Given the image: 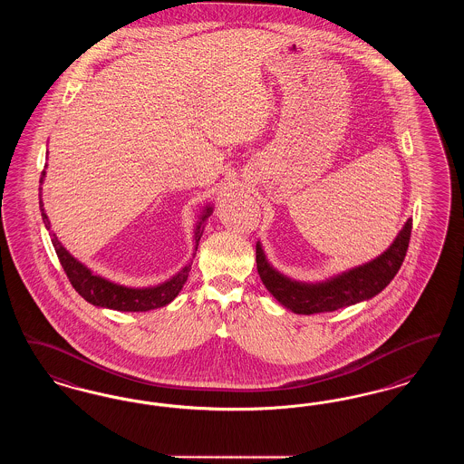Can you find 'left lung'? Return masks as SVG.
Here are the masks:
<instances>
[{
    "label": "left lung",
    "mask_w": 464,
    "mask_h": 464,
    "mask_svg": "<svg viewBox=\"0 0 464 464\" xmlns=\"http://www.w3.org/2000/svg\"><path fill=\"white\" fill-rule=\"evenodd\" d=\"M411 227L412 219H408L389 248L378 257L314 283L283 275L269 262L262 243L257 241V271L269 294L288 311L304 315L334 313L336 309L370 300L387 288L406 257Z\"/></svg>",
    "instance_id": "obj_1"
}]
</instances>
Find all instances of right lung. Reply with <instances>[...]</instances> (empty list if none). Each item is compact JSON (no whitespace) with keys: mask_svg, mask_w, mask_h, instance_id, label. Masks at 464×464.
I'll use <instances>...</instances> for the list:
<instances>
[{"mask_svg":"<svg viewBox=\"0 0 464 464\" xmlns=\"http://www.w3.org/2000/svg\"><path fill=\"white\" fill-rule=\"evenodd\" d=\"M44 178H46V170H43V174H41V179H39L41 186L44 183ZM41 193H43V188H39V195ZM39 208H41L44 227L50 231L56 256L60 259L63 271L67 273V278L72 283L75 292L96 307L121 311V313H147L153 309H160V307H166L167 304H170L174 298L179 295V292L183 290V285L188 279V275H189L193 259H195L198 241L204 235L205 221L214 212V205L207 204L202 207V212L197 216V223L193 226V254L176 275H172L170 278L159 283V285L126 286V285L105 278L102 275H96L92 267H88L81 260L75 259L74 256L62 245V241L58 240L55 233L52 231V224L46 216L41 197H39Z\"/></svg>","mask_w":464,"mask_h":464,"instance_id":"obj_1","label":"right lung"}]
</instances>
